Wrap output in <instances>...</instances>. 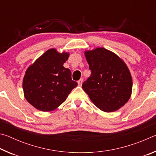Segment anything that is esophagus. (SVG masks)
I'll list each match as a JSON object with an SVG mask.
<instances>
[{"mask_svg":"<svg viewBox=\"0 0 156 156\" xmlns=\"http://www.w3.org/2000/svg\"><path fill=\"white\" fill-rule=\"evenodd\" d=\"M83 78L80 79V80H79L78 81V86H82V84H83Z\"/></svg>","mask_w":156,"mask_h":156,"instance_id":"34e87169","label":"esophagus"}]
</instances>
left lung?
<instances>
[{
  "instance_id": "left-lung-1",
  "label": "left lung",
  "mask_w": 156,
  "mask_h": 156,
  "mask_svg": "<svg viewBox=\"0 0 156 156\" xmlns=\"http://www.w3.org/2000/svg\"><path fill=\"white\" fill-rule=\"evenodd\" d=\"M91 76L83 83V90L100 110L112 112L130 98L132 78L125 62L102 47L84 52Z\"/></svg>"
}]
</instances>
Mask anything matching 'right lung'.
I'll list each match as a JSON object with an SVG mask.
<instances>
[{
    "label": "right lung",
    "mask_w": 156,
    "mask_h": 156,
    "mask_svg": "<svg viewBox=\"0 0 156 156\" xmlns=\"http://www.w3.org/2000/svg\"><path fill=\"white\" fill-rule=\"evenodd\" d=\"M69 56L67 52L60 54L56 49H50L26 71L23 81L24 96L37 109H56L78 85L72 80L71 71L63 67Z\"/></svg>",
    "instance_id": "add662e5"
}]
</instances>
